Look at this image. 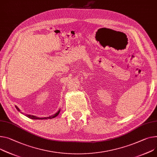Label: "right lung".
<instances>
[{
	"label": "right lung",
	"mask_w": 157,
	"mask_h": 157,
	"mask_svg": "<svg viewBox=\"0 0 157 157\" xmlns=\"http://www.w3.org/2000/svg\"><path fill=\"white\" fill-rule=\"evenodd\" d=\"M15 107H16V108L17 110L18 111H19L21 113H22V114H25L23 113H21V110L19 109V107H17L16 105H15ZM59 112H60V109H59L58 110V111L56 112L55 114H53V115H52V116H49V117H36V116H33V115H31V114H25V116H26V117H29V118H31V119H53V118L56 117V116L59 114Z\"/></svg>",
	"instance_id": "add662e5"
}]
</instances>
